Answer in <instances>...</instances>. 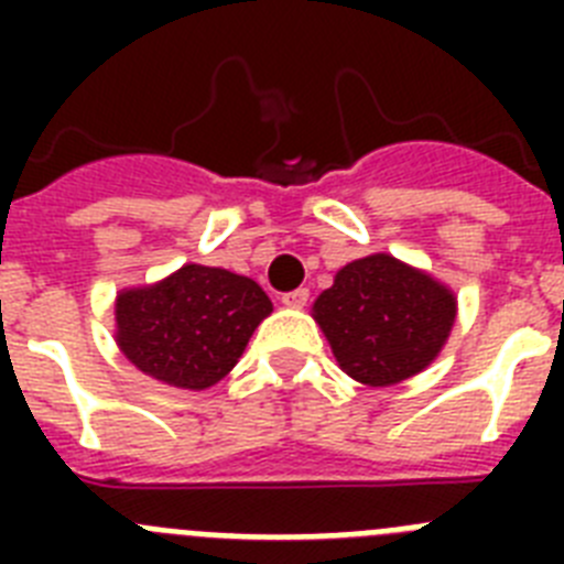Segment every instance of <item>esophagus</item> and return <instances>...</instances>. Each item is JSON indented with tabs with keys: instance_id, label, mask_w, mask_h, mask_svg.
I'll return each instance as SVG.
<instances>
[{
	"instance_id": "esophagus-1",
	"label": "esophagus",
	"mask_w": 564,
	"mask_h": 564,
	"mask_svg": "<svg viewBox=\"0 0 564 564\" xmlns=\"http://www.w3.org/2000/svg\"><path fill=\"white\" fill-rule=\"evenodd\" d=\"M307 299H311V291H307V288H296V291L282 293V305H285V307H305Z\"/></svg>"
}]
</instances>
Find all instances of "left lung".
I'll use <instances>...</instances> for the list:
<instances>
[{"label":"left lung","instance_id":"left-lung-1","mask_svg":"<svg viewBox=\"0 0 564 564\" xmlns=\"http://www.w3.org/2000/svg\"><path fill=\"white\" fill-rule=\"evenodd\" d=\"M313 316L347 376L390 387L441 352L455 322V296L395 257L372 253L336 273Z\"/></svg>","mask_w":564,"mask_h":564}]
</instances>
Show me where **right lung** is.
I'll use <instances>...</instances> for the list:
<instances>
[{
	"label": "right lung",
	"instance_id": "right-lung-1",
	"mask_svg": "<svg viewBox=\"0 0 564 564\" xmlns=\"http://www.w3.org/2000/svg\"><path fill=\"white\" fill-rule=\"evenodd\" d=\"M271 311V299L253 279L183 265L161 285L118 296V344L147 376L183 390H206L237 364Z\"/></svg>",
	"mask_w": 564,
	"mask_h": 564
}]
</instances>
